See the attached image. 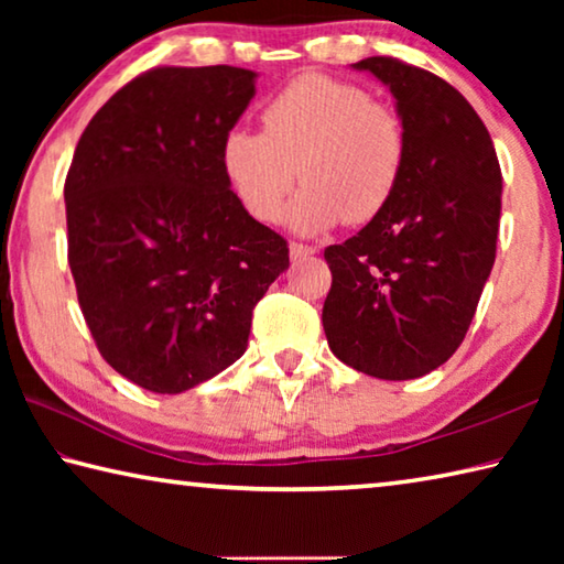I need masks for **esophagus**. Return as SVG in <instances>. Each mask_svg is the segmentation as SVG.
Masks as SVG:
<instances>
[{
	"mask_svg": "<svg viewBox=\"0 0 564 564\" xmlns=\"http://www.w3.org/2000/svg\"><path fill=\"white\" fill-rule=\"evenodd\" d=\"M289 251H291V261H301V259H308V256L316 253V248L305 246V243H291Z\"/></svg>",
	"mask_w": 564,
	"mask_h": 564,
	"instance_id": "obj_1",
	"label": "esophagus"
}]
</instances>
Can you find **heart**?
I'll list each match as a JSON object with an SVG mask.
<instances>
[{"label": "heart", "mask_w": 564, "mask_h": 564, "mask_svg": "<svg viewBox=\"0 0 564 564\" xmlns=\"http://www.w3.org/2000/svg\"><path fill=\"white\" fill-rule=\"evenodd\" d=\"M261 123L263 133L231 129L221 144L224 176L256 221L279 218L295 176L305 186L283 218L303 236L328 231L343 218L366 224L393 198L405 164V127L366 89L301 74L265 104Z\"/></svg>", "instance_id": "1"}]
</instances>
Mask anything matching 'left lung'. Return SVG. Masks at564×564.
I'll use <instances>...</instances> for the list:
<instances>
[{"label": "left lung", "mask_w": 564, "mask_h": 564, "mask_svg": "<svg viewBox=\"0 0 564 564\" xmlns=\"http://www.w3.org/2000/svg\"><path fill=\"white\" fill-rule=\"evenodd\" d=\"M350 66L393 94L408 151L383 212L326 248L323 330L346 366L413 380L441 368L470 328L495 263L502 174L482 119L441 76L390 56Z\"/></svg>", "instance_id": "1"}]
</instances>
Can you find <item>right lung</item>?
Instances as JSON below:
<instances>
[{
	"label": "right lung",
	"mask_w": 564,
	"mask_h": 564,
	"mask_svg": "<svg viewBox=\"0 0 564 564\" xmlns=\"http://www.w3.org/2000/svg\"><path fill=\"white\" fill-rule=\"evenodd\" d=\"M238 66H161L119 89L76 144L64 202L69 265L109 366L184 393L246 352L289 246L238 202L221 144L256 97Z\"/></svg>",
	"instance_id": "add662e5"
}]
</instances>
